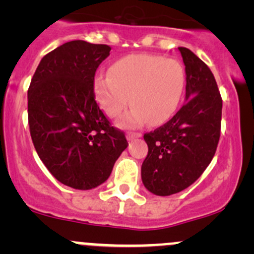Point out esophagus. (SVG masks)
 I'll list each match as a JSON object with an SVG mask.
<instances>
[{
  "label": "esophagus",
  "mask_w": 254,
  "mask_h": 254,
  "mask_svg": "<svg viewBox=\"0 0 254 254\" xmlns=\"http://www.w3.org/2000/svg\"><path fill=\"white\" fill-rule=\"evenodd\" d=\"M141 136H142V133H139V132H127V141H132V139L138 138V137H141Z\"/></svg>",
  "instance_id": "1"
}]
</instances>
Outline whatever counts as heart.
<instances>
[{"label": "heart", "mask_w": 254, "mask_h": 254, "mask_svg": "<svg viewBox=\"0 0 254 254\" xmlns=\"http://www.w3.org/2000/svg\"><path fill=\"white\" fill-rule=\"evenodd\" d=\"M185 82V70L178 61L133 54L119 58L109 72L95 76L94 94L111 117L117 116L131 101L132 107L118 118L119 127H137L147 121L150 125H159L177 111Z\"/></svg>", "instance_id": "heart-1"}]
</instances>
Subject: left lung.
Instances as JSON below:
<instances>
[{
	"mask_svg": "<svg viewBox=\"0 0 254 254\" xmlns=\"http://www.w3.org/2000/svg\"><path fill=\"white\" fill-rule=\"evenodd\" d=\"M178 49L185 64V104L171 121L143 136L148 155L141 167L142 183L156 196L178 193L196 182L220 139L222 99L214 75L191 50Z\"/></svg>",
	"mask_w": 254,
	"mask_h": 254,
	"instance_id": "obj_1",
	"label": "left lung"
}]
</instances>
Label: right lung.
<instances>
[{"label":"right lung","mask_w":254,"mask_h":254,"mask_svg":"<svg viewBox=\"0 0 254 254\" xmlns=\"http://www.w3.org/2000/svg\"><path fill=\"white\" fill-rule=\"evenodd\" d=\"M104 44L72 40L44 56L28 88V124L34 148L60 183L90 190L109 179L127 149L94 99V75L110 55Z\"/></svg>","instance_id":"add662e5"}]
</instances>
